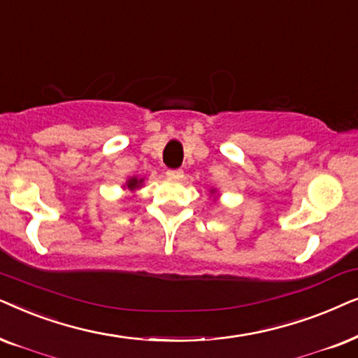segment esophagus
Wrapping results in <instances>:
<instances>
[{"label":"esophagus","instance_id":"esophagus-1","mask_svg":"<svg viewBox=\"0 0 358 358\" xmlns=\"http://www.w3.org/2000/svg\"><path fill=\"white\" fill-rule=\"evenodd\" d=\"M166 176L171 180H182L183 178V170H169Z\"/></svg>","mask_w":358,"mask_h":358}]
</instances>
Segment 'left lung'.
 I'll use <instances>...</instances> for the list:
<instances>
[{"label": "left lung", "instance_id": "8db88e82", "mask_svg": "<svg viewBox=\"0 0 358 358\" xmlns=\"http://www.w3.org/2000/svg\"><path fill=\"white\" fill-rule=\"evenodd\" d=\"M209 194H211V196H214V194H216V189H214V188H213V189H209ZM216 199H217V198L214 196V201H216Z\"/></svg>", "mask_w": 358, "mask_h": 358}]
</instances>
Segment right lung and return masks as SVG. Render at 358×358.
<instances>
[{
	"label": "right lung",
	"instance_id": "add662e5",
	"mask_svg": "<svg viewBox=\"0 0 358 358\" xmlns=\"http://www.w3.org/2000/svg\"><path fill=\"white\" fill-rule=\"evenodd\" d=\"M142 187H144V178H141V176H131L124 183V189H129L132 193H136Z\"/></svg>",
	"mask_w": 358,
	"mask_h": 358
}]
</instances>
